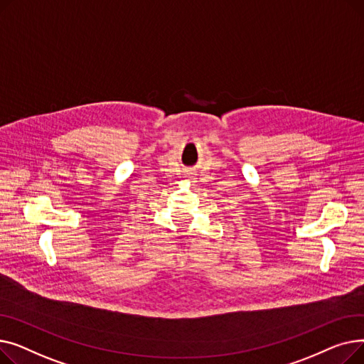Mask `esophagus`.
<instances>
[{
    "label": "esophagus",
    "instance_id": "34e87169",
    "mask_svg": "<svg viewBox=\"0 0 364 364\" xmlns=\"http://www.w3.org/2000/svg\"><path fill=\"white\" fill-rule=\"evenodd\" d=\"M186 178H187V180H190V181H193L195 176L192 174V172H187V174H186Z\"/></svg>",
    "mask_w": 364,
    "mask_h": 364
}]
</instances>
